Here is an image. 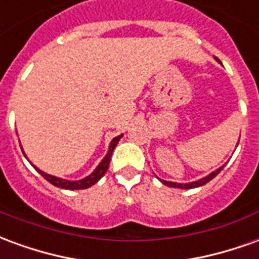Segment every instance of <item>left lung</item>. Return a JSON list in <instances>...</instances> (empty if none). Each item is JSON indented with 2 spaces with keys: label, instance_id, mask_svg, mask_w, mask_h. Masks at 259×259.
Here are the masks:
<instances>
[{
  "label": "left lung",
  "instance_id": "left-lung-1",
  "mask_svg": "<svg viewBox=\"0 0 259 259\" xmlns=\"http://www.w3.org/2000/svg\"><path fill=\"white\" fill-rule=\"evenodd\" d=\"M223 169L222 168H219L218 170H215V172H212L211 175H208V176H205V178H202V179L200 180H197V182H193V183H187V185H182V183H174V182H166V180H161L162 182L163 185H166L169 186V187H178V189H194V187H200V186H204L206 185L209 180H212L215 176H217L221 170Z\"/></svg>",
  "mask_w": 259,
  "mask_h": 259
}]
</instances>
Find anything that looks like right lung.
<instances>
[{
	"instance_id": "add662e5",
	"label": "right lung",
	"mask_w": 259,
	"mask_h": 259,
	"mask_svg": "<svg viewBox=\"0 0 259 259\" xmlns=\"http://www.w3.org/2000/svg\"><path fill=\"white\" fill-rule=\"evenodd\" d=\"M122 139V135L118 136V137H115L112 141H111V144H109V150H108L107 155L105 158L102 159L101 163L98 165L96 168V170L90 175V176H87L83 180H77V182H69V180H64L61 179V178H55V176H51V175H47L41 172L40 169H37L36 170L38 174L41 175L44 179L50 182L51 185L57 186V187H61V189H66V190H80V189H87V187H90V186L96 185L98 180L101 179L102 176L105 175V172L108 170V166H109V162H111V157H112V152L115 150V147L118 144V141Z\"/></svg>"
}]
</instances>
